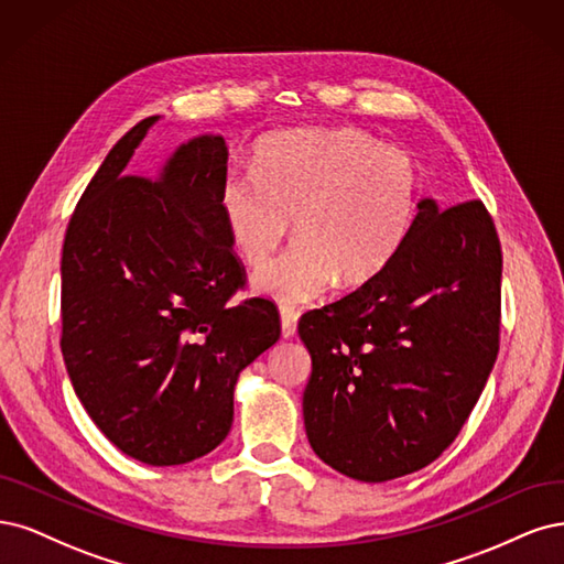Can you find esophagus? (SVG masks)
Masks as SVG:
<instances>
[{
	"label": "esophagus",
	"instance_id": "esophagus-1",
	"mask_svg": "<svg viewBox=\"0 0 564 564\" xmlns=\"http://www.w3.org/2000/svg\"><path fill=\"white\" fill-rule=\"evenodd\" d=\"M281 333L283 337H293L297 333V314L290 306H281Z\"/></svg>",
	"mask_w": 564,
	"mask_h": 564
}]
</instances>
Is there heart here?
<instances>
[{
	"mask_svg": "<svg viewBox=\"0 0 564 564\" xmlns=\"http://www.w3.org/2000/svg\"><path fill=\"white\" fill-rule=\"evenodd\" d=\"M252 169L223 180V223L239 258L261 267L296 220V246L256 274L260 293L283 302L379 276L408 239L422 196L416 159L358 129L274 133L256 148Z\"/></svg>",
	"mask_w": 564,
	"mask_h": 564,
	"instance_id": "obj_1",
	"label": "heart"
}]
</instances>
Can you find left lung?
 Listing matches in <instances>:
<instances>
[{
    "label": "left lung",
    "instance_id": "left-lung-1",
    "mask_svg": "<svg viewBox=\"0 0 564 564\" xmlns=\"http://www.w3.org/2000/svg\"><path fill=\"white\" fill-rule=\"evenodd\" d=\"M379 276L300 318L306 438L339 474H414L457 438L501 333V243L480 198H431Z\"/></svg>",
    "mask_w": 564,
    "mask_h": 564
}]
</instances>
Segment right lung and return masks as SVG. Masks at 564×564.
I'll return each instance as SVG.
<instances>
[{
  "label": "right lung",
  "instance_id": "right-lung-1",
  "mask_svg": "<svg viewBox=\"0 0 564 564\" xmlns=\"http://www.w3.org/2000/svg\"><path fill=\"white\" fill-rule=\"evenodd\" d=\"M156 117L105 156L72 213L61 262V351L90 420L129 457L187 464L220 445L234 384L281 337L220 213L227 144L180 148L156 177L131 156Z\"/></svg>",
  "mask_w": 564,
  "mask_h": 564
}]
</instances>
